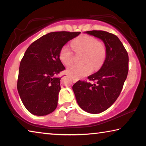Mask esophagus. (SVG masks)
Instances as JSON below:
<instances>
[{
	"label": "esophagus",
	"instance_id": "34e87169",
	"mask_svg": "<svg viewBox=\"0 0 146 146\" xmlns=\"http://www.w3.org/2000/svg\"><path fill=\"white\" fill-rule=\"evenodd\" d=\"M72 80H73V82H77V81L78 80V79L75 78H74V77H72Z\"/></svg>",
	"mask_w": 146,
	"mask_h": 146
}]
</instances>
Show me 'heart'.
Here are the masks:
<instances>
[{"mask_svg":"<svg viewBox=\"0 0 146 146\" xmlns=\"http://www.w3.org/2000/svg\"><path fill=\"white\" fill-rule=\"evenodd\" d=\"M71 46L76 53H84L83 65L73 64L66 69V72L73 77L80 78L90 74L95 69L100 68L105 60L106 49L103 44L98 42L93 36L82 35L71 42ZM73 53L68 46H64L59 52V59L64 65H69L72 61Z\"/></svg>","mask_w":146,"mask_h":146,"instance_id":"obj_1","label":"heart"}]
</instances>
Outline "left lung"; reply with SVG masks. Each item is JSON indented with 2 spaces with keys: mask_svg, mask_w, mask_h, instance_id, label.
Masks as SVG:
<instances>
[{
  "mask_svg": "<svg viewBox=\"0 0 146 146\" xmlns=\"http://www.w3.org/2000/svg\"><path fill=\"white\" fill-rule=\"evenodd\" d=\"M85 33L102 40L106 56L100 70L88 76L89 80L95 83L78 80L72 88L80 108L88 113L97 114L110 108L120 95L127 76L129 57L115 35L97 30Z\"/></svg>",
  "mask_w": 146,
  "mask_h": 146,
  "instance_id": "1",
  "label": "left lung"
}]
</instances>
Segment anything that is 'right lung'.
I'll return each instance as SVG.
<instances>
[{"instance_id":"right-lung-1","label":"right lung","mask_w":146,"mask_h":146,"mask_svg":"<svg viewBox=\"0 0 146 146\" xmlns=\"http://www.w3.org/2000/svg\"><path fill=\"white\" fill-rule=\"evenodd\" d=\"M80 32H51L28 47L20 64L17 90L23 104L36 116L52 113L57 106L60 78L65 67L59 59L61 48Z\"/></svg>"}]
</instances>
